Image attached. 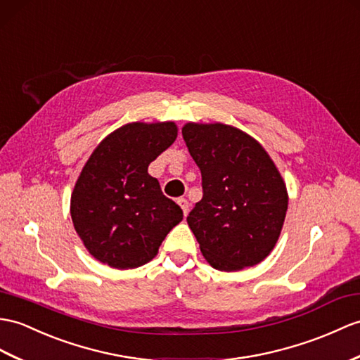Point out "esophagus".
I'll return each mask as SVG.
<instances>
[{
	"mask_svg": "<svg viewBox=\"0 0 360 360\" xmlns=\"http://www.w3.org/2000/svg\"><path fill=\"white\" fill-rule=\"evenodd\" d=\"M178 204H179V207L182 208L184 216H187V214H188V200H187L186 198H179V199H178Z\"/></svg>",
	"mask_w": 360,
	"mask_h": 360,
	"instance_id": "esophagus-1",
	"label": "esophagus"
}]
</instances>
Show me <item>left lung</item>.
<instances>
[{
    "label": "left lung",
    "instance_id": "left-lung-1",
    "mask_svg": "<svg viewBox=\"0 0 360 360\" xmlns=\"http://www.w3.org/2000/svg\"><path fill=\"white\" fill-rule=\"evenodd\" d=\"M182 138L202 174L204 196L187 216L205 261L219 271L257 265L285 221L288 193L259 142L222 122H187Z\"/></svg>",
    "mask_w": 360,
    "mask_h": 360
}]
</instances>
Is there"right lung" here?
I'll use <instances>...</instances> for the list:
<instances>
[{"mask_svg":"<svg viewBox=\"0 0 360 360\" xmlns=\"http://www.w3.org/2000/svg\"><path fill=\"white\" fill-rule=\"evenodd\" d=\"M178 136V125L129 122L107 135L82 167L70 216L87 252L116 270L144 265L182 221L178 204L162 195L148 165Z\"/></svg>","mask_w":360,"mask_h":360,"instance_id":"add662e5","label":"right lung"}]
</instances>
